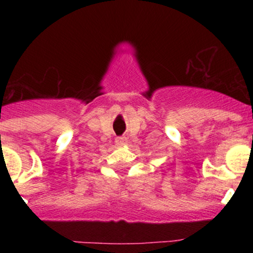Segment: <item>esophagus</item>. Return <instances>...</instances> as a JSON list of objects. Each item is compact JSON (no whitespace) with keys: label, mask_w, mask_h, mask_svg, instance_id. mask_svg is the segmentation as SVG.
Segmentation results:
<instances>
[{"label":"esophagus","mask_w":253,"mask_h":253,"mask_svg":"<svg viewBox=\"0 0 253 253\" xmlns=\"http://www.w3.org/2000/svg\"><path fill=\"white\" fill-rule=\"evenodd\" d=\"M115 143H117L119 146H124V145L127 144V138L126 136H118V138L115 139Z\"/></svg>","instance_id":"1"}]
</instances>
